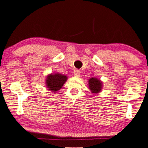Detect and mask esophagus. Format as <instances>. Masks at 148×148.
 <instances>
[{
    "mask_svg": "<svg viewBox=\"0 0 148 148\" xmlns=\"http://www.w3.org/2000/svg\"><path fill=\"white\" fill-rule=\"evenodd\" d=\"M74 75L75 76H79L80 75V72L78 70H75L74 71Z\"/></svg>",
    "mask_w": 148,
    "mask_h": 148,
    "instance_id": "obj_1",
    "label": "esophagus"
}]
</instances>
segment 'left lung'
<instances>
[{
	"mask_svg": "<svg viewBox=\"0 0 148 148\" xmlns=\"http://www.w3.org/2000/svg\"><path fill=\"white\" fill-rule=\"evenodd\" d=\"M88 86L89 90L93 94H96L102 91L103 83L102 81L96 77L90 78L88 80Z\"/></svg>",
	"mask_w": 148,
	"mask_h": 148,
	"instance_id": "1",
	"label": "left lung"
}]
</instances>
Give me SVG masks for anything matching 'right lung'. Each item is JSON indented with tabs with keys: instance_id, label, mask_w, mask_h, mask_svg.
Segmentation results:
<instances>
[{
	"instance_id": "right-lung-1",
	"label": "right lung",
	"mask_w": 148,
	"mask_h": 148,
	"mask_svg": "<svg viewBox=\"0 0 148 148\" xmlns=\"http://www.w3.org/2000/svg\"><path fill=\"white\" fill-rule=\"evenodd\" d=\"M68 80V76L61 74L59 72L51 73L46 76L45 84L48 90L53 93H57L60 90L61 87Z\"/></svg>"
}]
</instances>
